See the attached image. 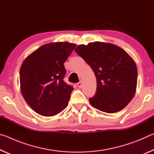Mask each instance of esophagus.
<instances>
[{
    "instance_id": "1",
    "label": "esophagus",
    "mask_w": 154,
    "mask_h": 154,
    "mask_svg": "<svg viewBox=\"0 0 154 154\" xmlns=\"http://www.w3.org/2000/svg\"><path fill=\"white\" fill-rule=\"evenodd\" d=\"M77 86L79 87V88H82V82H79V83H77Z\"/></svg>"
}]
</instances>
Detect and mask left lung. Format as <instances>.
<instances>
[{"label": "left lung", "instance_id": "8db88e82", "mask_svg": "<svg viewBox=\"0 0 154 154\" xmlns=\"http://www.w3.org/2000/svg\"><path fill=\"white\" fill-rule=\"evenodd\" d=\"M75 51L95 74L97 87L89 99L92 106L107 113L123 109L137 89V68L131 57L118 46L98 41L79 45Z\"/></svg>", "mask_w": 154, "mask_h": 154}]
</instances>
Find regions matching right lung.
<instances>
[{
	"label": "right lung",
	"instance_id": "right-lung-1",
	"mask_svg": "<svg viewBox=\"0 0 154 154\" xmlns=\"http://www.w3.org/2000/svg\"><path fill=\"white\" fill-rule=\"evenodd\" d=\"M76 44L56 42L43 45L24 60L20 71L22 96L36 113L49 117L68 106L74 88L64 82V63Z\"/></svg>",
	"mask_w": 154,
	"mask_h": 154
}]
</instances>
